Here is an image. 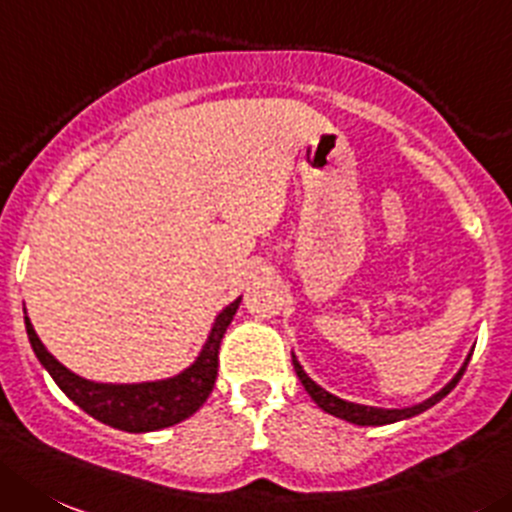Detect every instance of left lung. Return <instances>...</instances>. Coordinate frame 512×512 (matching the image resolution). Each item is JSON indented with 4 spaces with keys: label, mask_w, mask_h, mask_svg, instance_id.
<instances>
[{
    "label": "left lung",
    "mask_w": 512,
    "mask_h": 512,
    "mask_svg": "<svg viewBox=\"0 0 512 512\" xmlns=\"http://www.w3.org/2000/svg\"><path fill=\"white\" fill-rule=\"evenodd\" d=\"M467 364H470V361H465V366L460 369V374H457L455 379L450 381V384L444 386L439 394H434L432 399L424 401V404H417V407H409V409H376V407H364V404H353V401H343V399H338V396L328 394L326 389H321V386L315 384V381L310 379L308 374H305L303 366L298 364V358L293 356L295 374H298L300 384L305 386V391L310 394V399H313L315 404L323 409V412L333 414V417H338V419H346V422H351V424H361V427H379V424H394V422H399V419H409V417H414V414L427 412L429 407H434L439 399H444V396L455 389L457 381H460L462 374H465Z\"/></svg>",
    "instance_id": "1"
}]
</instances>
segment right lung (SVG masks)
Instances as JSON below:
<instances>
[{"mask_svg": "<svg viewBox=\"0 0 512 512\" xmlns=\"http://www.w3.org/2000/svg\"><path fill=\"white\" fill-rule=\"evenodd\" d=\"M237 308H240V298L219 313L202 353L189 369L181 371L174 379L151 381V384H93L88 379H80L42 346L27 315L25 326L40 364L65 391V396L73 399L85 414L123 432H156V429L184 422L212 394L219 369V343Z\"/></svg>", "mask_w": 512, "mask_h": 512, "instance_id": "1", "label": "right lung"}]
</instances>
